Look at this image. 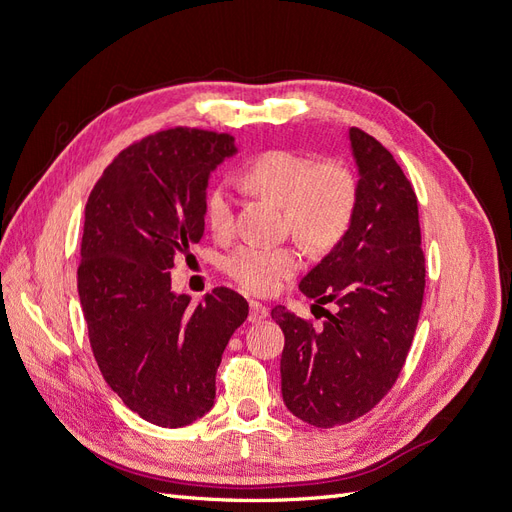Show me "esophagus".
<instances>
[{
	"instance_id": "obj_1",
	"label": "esophagus",
	"mask_w": 512,
	"mask_h": 512,
	"mask_svg": "<svg viewBox=\"0 0 512 512\" xmlns=\"http://www.w3.org/2000/svg\"><path fill=\"white\" fill-rule=\"evenodd\" d=\"M269 316V307L260 301H250V322H262Z\"/></svg>"
}]
</instances>
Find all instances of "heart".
Wrapping results in <instances>:
<instances>
[{"mask_svg": "<svg viewBox=\"0 0 512 512\" xmlns=\"http://www.w3.org/2000/svg\"><path fill=\"white\" fill-rule=\"evenodd\" d=\"M243 181L250 190L284 205L294 237L322 250L344 235L354 211L356 185L350 170L339 162H320L290 149H271L247 164ZM205 218L215 237L226 239L235 230L230 192L218 185L207 194ZM301 256L290 245H239L226 258V273L241 288L269 294L297 273Z\"/></svg>", "mask_w": 512, "mask_h": 512, "instance_id": "b5f03b06", "label": "heart"}]
</instances>
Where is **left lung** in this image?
I'll return each instance as SVG.
<instances>
[{
  "instance_id": "8db88e82",
  "label": "left lung",
  "mask_w": 512,
  "mask_h": 512,
  "mask_svg": "<svg viewBox=\"0 0 512 512\" xmlns=\"http://www.w3.org/2000/svg\"><path fill=\"white\" fill-rule=\"evenodd\" d=\"M359 168L348 230L299 288L324 309L322 329L271 309L286 344L282 397L303 423L329 429L363 416L391 391L421 314L425 256L418 203L404 170L374 136L348 132Z\"/></svg>"
}]
</instances>
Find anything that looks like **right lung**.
Listing matches in <instances>:
<instances>
[{
    "instance_id": "add662e5",
    "label": "right lung",
    "mask_w": 512,
    "mask_h": 512,
    "mask_svg": "<svg viewBox=\"0 0 512 512\" xmlns=\"http://www.w3.org/2000/svg\"><path fill=\"white\" fill-rule=\"evenodd\" d=\"M235 138L173 128L123 149L85 207L79 297L106 384L158 427H185L213 408L215 371L250 314L230 288L196 307L170 290L177 256L205 232L209 177Z\"/></svg>"
}]
</instances>
